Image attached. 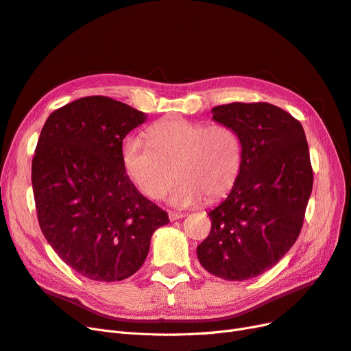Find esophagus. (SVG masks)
<instances>
[{
  "label": "esophagus",
  "instance_id": "34e87169",
  "mask_svg": "<svg viewBox=\"0 0 351 351\" xmlns=\"http://www.w3.org/2000/svg\"><path fill=\"white\" fill-rule=\"evenodd\" d=\"M184 216H186V213H181V212H168V217H170V221H177Z\"/></svg>",
  "mask_w": 351,
  "mask_h": 351
}]
</instances>
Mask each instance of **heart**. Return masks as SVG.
Instances as JSON below:
<instances>
[{"mask_svg":"<svg viewBox=\"0 0 351 351\" xmlns=\"http://www.w3.org/2000/svg\"><path fill=\"white\" fill-rule=\"evenodd\" d=\"M148 138H129L123 147L126 171L147 197L162 199L176 174L180 180L168 202L177 208L191 206L204 196L221 199L234 189L244 148L231 125L171 119L151 128Z\"/></svg>","mask_w":351,"mask_h":351,"instance_id":"obj_1","label":"heart"}]
</instances>
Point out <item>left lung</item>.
<instances>
[{
  "instance_id": "obj_1",
  "label": "left lung",
  "mask_w": 351,
  "mask_h": 351,
  "mask_svg": "<svg viewBox=\"0 0 351 351\" xmlns=\"http://www.w3.org/2000/svg\"><path fill=\"white\" fill-rule=\"evenodd\" d=\"M243 141L244 160L228 197L208 212L212 229L197 247L200 264L223 280L252 279L282 260L298 239L313 173L299 120L270 103L212 108Z\"/></svg>"
}]
</instances>
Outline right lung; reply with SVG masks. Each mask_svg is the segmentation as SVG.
Here are the masks:
<instances>
[{"instance_id": "add662e5", "label": "right lung", "mask_w": 351, "mask_h": 351, "mask_svg": "<svg viewBox=\"0 0 351 351\" xmlns=\"http://www.w3.org/2000/svg\"><path fill=\"white\" fill-rule=\"evenodd\" d=\"M147 116L122 101L90 95L45 122L32 161L42 232L71 269L90 280L119 282L147 258L167 212L126 174L122 143Z\"/></svg>"}]
</instances>
